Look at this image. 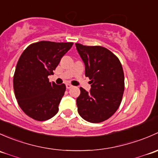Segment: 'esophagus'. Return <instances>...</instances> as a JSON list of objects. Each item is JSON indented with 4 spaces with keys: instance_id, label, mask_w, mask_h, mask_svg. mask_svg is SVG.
<instances>
[{
    "instance_id": "esophagus-1",
    "label": "esophagus",
    "mask_w": 158,
    "mask_h": 158,
    "mask_svg": "<svg viewBox=\"0 0 158 158\" xmlns=\"http://www.w3.org/2000/svg\"><path fill=\"white\" fill-rule=\"evenodd\" d=\"M73 86L71 85V84H66V87H67V89H70V88H71V87H72Z\"/></svg>"
}]
</instances>
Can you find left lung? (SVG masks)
<instances>
[{
    "mask_svg": "<svg viewBox=\"0 0 158 158\" xmlns=\"http://www.w3.org/2000/svg\"><path fill=\"white\" fill-rule=\"evenodd\" d=\"M76 48L91 84L89 93L80 87L77 111L86 121L102 123L114 114L122 102L125 89L123 66L118 57L104 47L76 43Z\"/></svg>",
    "mask_w": 158,
    "mask_h": 158,
    "instance_id": "left-lung-1",
    "label": "left lung"
}]
</instances>
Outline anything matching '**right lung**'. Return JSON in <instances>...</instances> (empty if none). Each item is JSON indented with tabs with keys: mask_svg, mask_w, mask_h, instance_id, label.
<instances>
[{
	"mask_svg": "<svg viewBox=\"0 0 158 158\" xmlns=\"http://www.w3.org/2000/svg\"><path fill=\"white\" fill-rule=\"evenodd\" d=\"M73 43L40 41L29 45L19 57L14 75V90L19 107L30 118L45 121L58 112L65 84L49 82L61 58Z\"/></svg>",
	"mask_w": 158,
	"mask_h": 158,
	"instance_id": "right-lung-1",
	"label": "right lung"
}]
</instances>
